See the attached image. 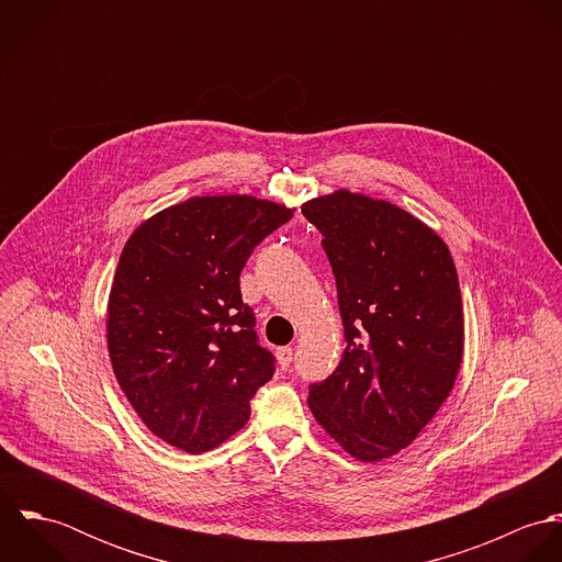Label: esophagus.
<instances>
[{"label": "esophagus", "mask_w": 562, "mask_h": 562, "mask_svg": "<svg viewBox=\"0 0 562 562\" xmlns=\"http://www.w3.org/2000/svg\"><path fill=\"white\" fill-rule=\"evenodd\" d=\"M277 361H279V366H281L283 370L290 368V363H292V348H290V346L277 348Z\"/></svg>", "instance_id": "34e87169"}]
</instances>
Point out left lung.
Wrapping results in <instances>:
<instances>
[{"label":"left lung","instance_id":"1","mask_svg":"<svg viewBox=\"0 0 562 562\" xmlns=\"http://www.w3.org/2000/svg\"><path fill=\"white\" fill-rule=\"evenodd\" d=\"M333 266L346 348L310 390L316 422L361 463L411 446L450 396L465 324L448 244L390 201L339 188L303 203Z\"/></svg>","mask_w":562,"mask_h":562}]
</instances>
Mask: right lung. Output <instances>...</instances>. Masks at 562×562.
Masks as SVG:
<instances>
[{
	"label": "right lung",
	"mask_w": 562,
	"mask_h": 562,
	"mask_svg": "<svg viewBox=\"0 0 562 562\" xmlns=\"http://www.w3.org/2000/svg\"><path fill=\"white\" fill-rule=\"evenodd\" d=\"M294 207L250 194L190 196L125 241L105 337L114 376L161 441L201 454L236 435L274 374L241 303L252 248Z\"/></svg>",
	"instance_id": "right-lung-1"
}]
</instances>
